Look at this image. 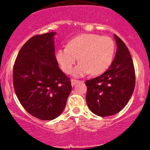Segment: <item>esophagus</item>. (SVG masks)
I'll return each mask as SVG.
<instances>
[{
	"label": "esophagus",
	"mask_w": 150,
	"mask_h": 150,
	"mask_svg": "<svg viewBox=\"0 0 150 150\" xmlns=\"http://www.w3.org/2000/svg\"><path fill=\"white\" fill-rule=\"evenodd\" d=\"M79 80H77V79H71V85L72 86H74V85H76V83H79Z\"/></svg>",
	"instance_id": "34e87169"
}]
</instances>
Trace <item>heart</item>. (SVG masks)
<instances>
[{
  "mask_svg": "<svg viewBox=\"0 0 150 150\" xmlns=\"http://www.w3.org/2000/svg\"><path fill=\"white\" fill-rule=\"evenodd\" d=\"M115 54V43L107 36L95 34H83L68 41L67 47L59 49L56 59L62 71L72 72L78 59L79 65L74 70V75L83 76L91 72L99 75L107 71L112 64Z\"/></svg>",
  "mask_w": 150,
  "mask_h": 150,
  "instance_id": "obj_1",
  "label": "heart"
}]
</instances>
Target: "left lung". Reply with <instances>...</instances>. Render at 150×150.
Masks as SVG:
<instances>
[{"instance_id": "obj_1", "label": "left lung", "mask_w": 150, "mask_h": 150, "mask_svg": "<svg viewBox=\"0 0 150 150\" xmlns=\"http://www.w3.org/2000/svg\"><path fill=\"white\" fill-rule=\"evenodd\" d=\"M117 51L112 64L100 76L86 81V102L95 115L108 116L124 108L135 86V71L128 47L114 34Z\"/></svg>"}]
</instances>
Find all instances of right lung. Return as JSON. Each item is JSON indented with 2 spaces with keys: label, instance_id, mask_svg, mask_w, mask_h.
Returning a JSON list of instances; mask_svg holds the SVG:
<instances>
[{
  "label": "right lung",
  "instance_id": "obj_1",
  "mask_svg": "<svg viewBox=\"0 0 150 150\" xmlns=\"http://www.w3.org/2000/svg\"><path fill=\"white\" fill-rule=\"evenodd\" d=\"M33 36L22 46L13 65L14 91L24 109L41 120H52L63 112L72 86L59 67L53 36Z\"/></svg>",
  "mask_w": 150,
  "mask_h": 150
}]
</instances>
